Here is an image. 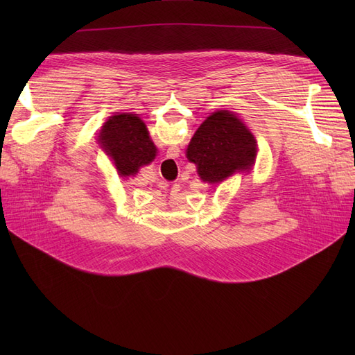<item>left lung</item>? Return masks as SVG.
<instances>
[{"instance_id":"8db88e82","label":"left lung","mask_w":355,"mask_h":355,"mask_svg":"<svg viewBox=\"0 0 355 355\" xmlns=\"http://www.w3.org/2000/svg\"><path fill=\"white\" fill-rule=\"evenodd\" d=\"M256 153V139L247 125L237 114L220 110L197 128L187 158L197 166L202 182L220 184L237 171L252 170Z\"/></svg>"}]
</instances>
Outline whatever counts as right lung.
Instances as JSON below:
<instances>
[{
	"instance_id": "1",
	"label": "right lung",
	"mask_w": 355,
	"mask_h": 355,
	"mask_svg": "<svg viewBox=\"0 0 355 355\" xmlns=\"http://www.w3.org/2000/svg\"><path fill=\"white\" fill-rule=\"evenodd\" d=\"M98 142L111 158L121 178L135 176L157 155V146L149 137L145 123L137 114H115L103 123Z\"/></svg>"
}]
</instances>
